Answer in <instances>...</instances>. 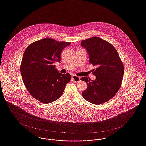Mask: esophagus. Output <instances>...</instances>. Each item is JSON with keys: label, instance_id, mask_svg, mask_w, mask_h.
I'll return each mask as SVG.
<instances>
[{"label": "esophagus", "instance_id": "1", "mask_svg": "<svg viewBox=\"0 0 146 146\" xmlns=\"http://www.w3.org/2000/svg\"><path fill=\"white\" fill-rule=\"evenodd\" d=\"M72 79H73L74 82H79V81H80V77H79V76H75V75H72Z\"/></svg>", "mask_w": 146, "mask_h": 146}]
</instances>
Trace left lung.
<instances>
[{"label": "left lung", "instance_id": "8db88e82", "mask_svg": "<svg viewBox=\"0 0 146 146\" xmlns=\"http://www.w3.org/2000/svg\"><path fill=\"white\" fill-rule=\"evenodd\" d=\"M86 49L89 62L96 68L92 70L94 80L87 77L81 80L86 82L88 88L82 92L84 98L94 104L109 101L119 90L122 82L124 67L116 49L108 42L98 37L82 41Z\"/></svg>", "mask_w": 146, "mask_h": 146}]
</instances>
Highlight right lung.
Wrapping results in <instances>:
<instances>
[{
    "instance_id": "right-lung-1",
    "label": "right lung",
    "mask_w": 146,
    "mask_h": 146,
    "mask_svg": "<svg viewBox=\"0 0 146 146\" xmlns=\"http://www.w3.org/2000/svg\"><path fill=\"white\" fill-rule=\"evenodd\" d=\"M70 42L46 38L30 44L24 52L20 70L24 84L39 102L50 103L59 98L70 74L59 73L53 64L61 60V54Z\"/></svg>"
}]
</instances>
